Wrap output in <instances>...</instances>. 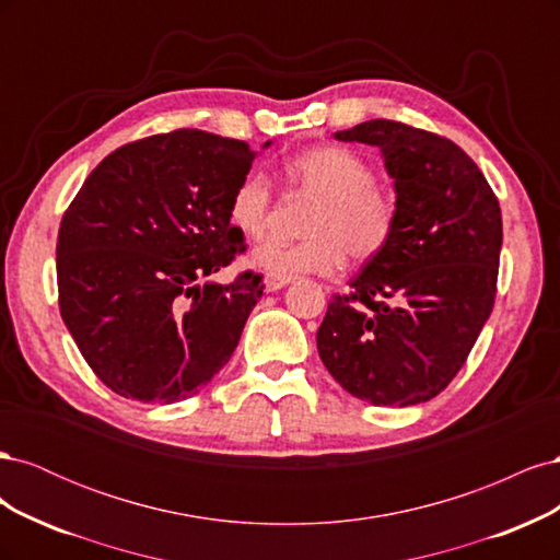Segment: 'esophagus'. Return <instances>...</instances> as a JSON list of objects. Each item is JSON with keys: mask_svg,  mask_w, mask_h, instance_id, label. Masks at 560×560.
<instances>
[{"mask_svg": "<svg viewBox=\"0 0 560 560\" xmlns=\"http://www.w3.org/2000/svg\"><path fill=\"white\" fill-rule=\"evenodd\" d=\"M292 282V278H278V276H266L264 278V287H266V292H278V290H282V287H287Z\"/></svg>", "mask_w": 560, "mask_h": 560, "instance_id": "34e87169", "label": "esophagus"}]
</instances>
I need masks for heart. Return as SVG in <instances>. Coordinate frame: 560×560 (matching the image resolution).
Listing matches in <instances>:
<instances>
[{
    "label": "heart",
    "mask_w": 560,
    "mask_h": 560,
    "mask_svg": "<svg viewBox=\"0 0 560 560\" xmlns=\"http://www.w3.org/2000/svg\"><path fill=\"white\" fill-rule=\"evenodd\" d=\"M284 177L296 189L317 198L311 210L308 241L284 245L278 241L254 247L252 266L268 276L294 278L303 273L331 276L341 268L343 252L364 261L393 238L395 202L376 189V173L358 151L346 147H315L284 165ZM270 208V186L261 173H249L229 200V222L245 238H259Z\"/></svg>",
    "instance_id": "b5f03b06"
}]
</instances>
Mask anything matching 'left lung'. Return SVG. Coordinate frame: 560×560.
<instances>
[{
  "instance_id": "left-lung-1",
  "label": "left lung",
  "mask_w": 560,
  "mask_h": 560,
  "mask_svg": "<svg viewBox=\"0 0 560 560\" xmlns=\"http://www.w3.org/2000/svg\"><path fill=\"white\" fill-rule=\"evenodd\" d=\"M381 149L395 186L387 245L336 294L317 352L352 397L430 401L455 378L493 311L502 214L465 151L434 132L374 118L334 132Z\"/></svg>"
}]
</instances>
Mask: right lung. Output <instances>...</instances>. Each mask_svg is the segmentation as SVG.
<instances>
[{"instance_id":"1","label":"right lung","mask_w":560,"mask_h":560,"mask_svg":"<svg viewBox=\"0 0 560 560\" xmlns=\"http://www.w3.org/2000/svg\"><path fill=\"white\" fill-rule=\"evenodd\" d=\"M254 159L247 142L212 132L154 135L112 151L67 208L56 245L60 315L116 395L173 404L231 360L261 278L201 280L245 249L229 200Z\"/></svg>"}]
</instances>
